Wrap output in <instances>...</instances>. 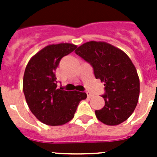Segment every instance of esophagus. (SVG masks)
<instances>
[{
	"label": "esophagus",
	"mask_w": 157,
	"mask_h": 157,
	"mask_svg": "<svg viewBox=\"0 0 157 157\" xmlns=\"http://www.w3.org/2000/svg\"><path fill=\"white\" fill-rule=\"evenodd\" d=\"M86 94H87V97H88V98H92V97H93V94H91L90 92H89V91H87Z\"/></svg>",
	"instance_id": "obj_1"
}]
</instances>
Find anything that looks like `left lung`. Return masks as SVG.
Instances as JSON below:
<instances>
[{
  "label": "left lung",
  "instance_id": "obj_1",
  "mask_svg": "<svg viewBox=\"0 0 157 157\" xmlns=\"http://www.w3.org/2000/svg\"><path fill=\"white\" fill-rule=\"evenodd\" d=\"M75 52L92 66L96 78L105 82V105L95 111L97 118L110 126L127 120L137 106L140 93L139 78L128 56L110 44L94 41Z\"/></svg>",
  "mask_w": 157,
  "mask_h": 157
}]
</instances>
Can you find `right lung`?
Instances as JSON below:
<instances>
[{
	"mask_svg": "<svg viewBox=\"0 0 157 157\" xmlns=\"http://www.w3.org/2000/svg\"><path fill=\"white\" fill-rule=\"evenodd\" d=\"M76 47L68 43L48 45L26 67L23 81L25 98L32 113L46 125H63L71 120L79 102L87 97L85 92L57 89L56 70L59 61Z\"/></svg>",
	"mask_w": 157,
	"mask_h": 157,
	"instance_id": "obj_1",
	"label": "right lung"
}]
</instances>
